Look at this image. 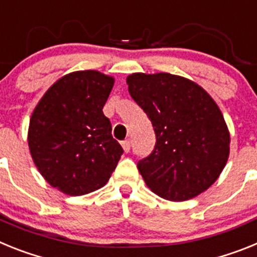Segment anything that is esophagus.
Instances as JSON below:
<instances>
[{
	"instance_id": "esophagus-1",
	"label": "esophagus",
	"mask_w": 257,
	"mask_h": 257,
	"mask_svg": "<svg viewBox=\"0 0 257 257\" xmlns=\"http://www.w3.org/2000/svg\"><path fill=\"white\" fill-rule=\"evenodd\" d=\"M121 145H122V148H123L124 153H128V152H130V148H131L130 140H123V142L121 143Z\"/></svg>"
}]
</instances>
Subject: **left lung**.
I'll return each mask as SVG.
<instances>
[{"instance_id":"8db88e82","label":"left lung","mask_w":257,"mask_h":257,"mask_svg":"<svg viewBox=\"0 0 257 257\" xmlns=\"http://www.w3.org/2000/svg\"><path fill=\"white\" fill-rule=\"evenodd\" d=\"M131 97L153 124L156 147L138 169L149 189L169 201H188L224 170L230 134L221 110L198 83L170 73H133Z\"/></svg>"}]
</instances>
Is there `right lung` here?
<instances>
[{
  "mask_svg": "<svg viewBox=\"0 0 257 257\" xmlns=\"http://www.w3.org/2000/svg\"><path fill=\"white\" fill-rule=\"evenodd\" d=\"M113 85L112 76L97 70L72 72L45 92L32 113V160L45 180L68 196L104 187L123 153L103 113Z\"/></svg>",
  "mask_w": 257,
  "mask_h": 257,
  "instance_id": "1",
  "label": "right lung"
}]
</instances>
